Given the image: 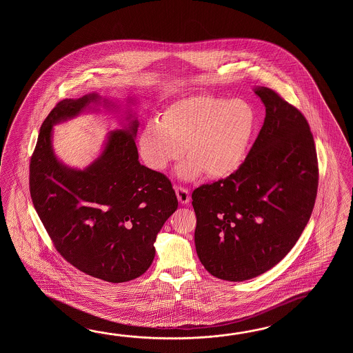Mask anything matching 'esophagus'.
Wrapping results in <instances>:
<instances>
[{"instance_id":"34e87169","label":"esophagus","mask_w":353,"mask_h":353,"mask_svg":"<svg viewBox=\"0 0 353 353\" xmlns=\"http://www.w3.org/2000/svg\"><path fill=\"white\" fill-rule=\"evenodd\" d=\"M175 193H176V196H178V201H179L181 204H188V203L190 202V194H189V190H188L187 188L175 187Z\"/></svg>"}]
</instances>
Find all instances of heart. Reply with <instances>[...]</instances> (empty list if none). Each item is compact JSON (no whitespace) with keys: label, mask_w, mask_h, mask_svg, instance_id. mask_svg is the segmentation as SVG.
<instances>
[{"label":"heart","mask_w":353,"mask_h":353,"mask_svg":"<svg viewBox=\"0 0 353 353\" xmlns=\"http://www.w3.org/2000/svg\"><path fill=\"white\" fill-rule=\"evenodd\" d=\"M255 126V111L246 101L193 94L165 105L160 120L149 121L139 148L154 170H164L184 151L188 159L178 168L180 178L194 179L204 172L219 179L241 165Z\"/></svg>","instance_id":"1"}]
</instances>
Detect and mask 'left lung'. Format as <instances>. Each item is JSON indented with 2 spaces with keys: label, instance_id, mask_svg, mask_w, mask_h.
Here are the masks:
<instances>
[{
  "label": "left lung",
  "instance_id": "1",
  "mask_svg": "<svg viewBox=\"0 0 353 353\" xmlns=\"http://www.w3.org/2000/svg\"><path fill=\"white\" fill-rule=\"evenodd\" d=\"M266 116L248 157L192 193L196 254L213 276L256 278L294 248L314 208L319 169L307 119L275 90H255Z\"/></svg>",
  "mask_w": 353,
  "mask_h": 353
}]
</instances>
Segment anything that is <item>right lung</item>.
<instances>
[{"label": "right lung", "instance_id": "add662e5", "mask_svg": "<svg viewBox=\"0 0 353 353\" xmlns=\"http://www.w3.org/2000/svg\"><path fill=\"white\" fill-rule=\"evenodd\" d=\"M97 94L63 99L48 114L30 159L32 204L54 248L75 269L119 284L150 268L154 242L178 208L163 173L139 163L137 122L110 132L102 155L85 170L61 165L52 150L54 123L96 102Z\"/></svg>", "mask_w": 353, "mask_h": 353}]
</instances>
